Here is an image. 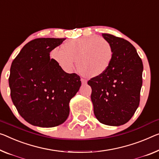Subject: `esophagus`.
<instances>
[{"mask_svg":"<svg viewBox=\"0 0 159 159\" xmlns=\"http://www.w3.org/2000/svg\"><path fill=\"white\" fill-rule=\"evenodd\" d=\"M81 82H82V84H86L87 80H85V79H84V78H81Z\"/></svg>","mask_w":159,"mask_h":159,"instance_id":"34e87169","label":"esophagus"}]
</instances>
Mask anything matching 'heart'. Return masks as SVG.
Masks as SVG:
<instances>
[{
    "mask_svg": "<svg viewBox=\"0 0 159 159\" xmlns=\"http://www.w3.org/2000/svg\"><path fill=\"white\" fill-rule=\"evenodd\" d=\"M111 43L97 35L87 36L68 41L62 50L55 48L52 56L63 70L72 71L76 60L80 74L88 77L101 75L108 69L113 59Z\"/></svg>",
    "mask_w": 159,
    "mask_h": 159,
    "instance_id": "obj_1",
    "label": "heart"
}]
</instances>
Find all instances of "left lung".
I'll use <instances>...</instances> for the list:
<instances>
[{"instance_id": "obj_1", "label": "left lung", "mask_w": 159, "mask_h": 159, "mask_svg": "<svg viewBox=\"0 0 159 159\" xmlns=\"http://www.w3.org/2000/svg\"><path fill=\"white\" fill-rule=\"evenodd\" d=\"M113 48L110 65L90 79L94 114L100 123L120 126L130 120L140 102L143 63L136 48L124 38L102 33Z\"/></svg>"}]
</instances>
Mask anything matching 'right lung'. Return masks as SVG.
I'll use <instances>...</instances> for the list:
<instances>
[{
    "label": "right lung",
    "mask_w": 159,
    "mask_h": 159,
    "mask_svg": "<svg viewBox=\"0 0 159 159\" xmlns=\"http://www.w3.org/2000/svg\"><path fill=\"white\" fill-rule=\"evenodd\" d=\"M66 38H37L13 60L8 79L11 96L20 115L32 125L54 127L70 114V99L79 91V75L68 74L50 52Z\"/></svg>",
    "instance_id": "add662e5"
}]
</instances>
